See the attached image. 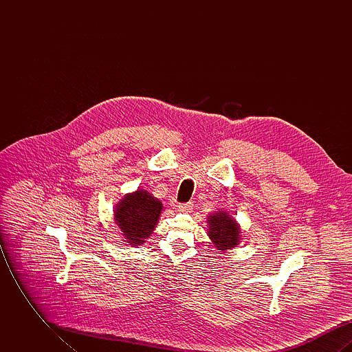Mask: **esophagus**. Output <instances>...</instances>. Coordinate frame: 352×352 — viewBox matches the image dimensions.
<instances>
[{
  "label": "esophagus",
  "mask_w": 352,
  "mask_h": 352,
  "mask_svg": "<svg viewBox=\"0 0 352 352\" xmlns=\"http://www.w3.org/2000/svg\"><path fill=\"white\" fill-rule=\"evenodd\" d=\"M178 208L184 212H190L192 210V203L191 201H187V203H179L178 204Z\"/></svg>",
  "instance_id": "34e87169"
}]
</instances>
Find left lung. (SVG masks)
<instances>
[{
    "label": "left lung",
    "mask_w": 352,
    "mask_h": 352,
    "mask_svg": "<svg viewBox=\"0 0 352 352\" xmlns=\"http://www.w3.org/2000/svg\"><path fill=\"white\" fill-rule=\"evenodd\" d=\"M210 224V239L214 241V245L220 252L231 250L239 244L240 240V228L234 223V219L227 212H217L212 217H208Z\"/></svg>",
    "instance_id": "1"
}]
</instances>
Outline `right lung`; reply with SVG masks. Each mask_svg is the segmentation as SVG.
<instances>
[{
  "mask_svg": "<svg viewBox=\"0 0 352 352\" xmlns=\"http://www.w3.org/2000/svg\"><path fill=\"white\" fill-rule=\"evenodd\" d=\"M162 203L148 191L138 190L126 195L115 210V221L131 245H140L154 230Z\"/></svg>",
  "mask_w": 352,
  "mask_h": 352,
  "instance_id": "1",
  "label": "right lung"
}]
</instances>
